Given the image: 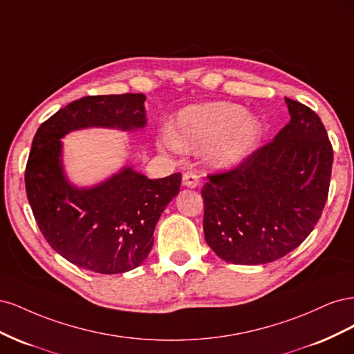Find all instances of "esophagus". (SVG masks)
I'll return each mask as SVG.
<instances>
[{
  "label": "esophagus",
  "mask_w": 354,
  "mask_h": 354,
  "mask_svg": "<svg viewBox=\"0 0 354 354\" xmlns=\"http://www.w3.org/2000/svg\"><path fill=\"white\" fill-rule=\"evenodd\" d=\"M183 185L186 187H190V189H195L199 186V177L196 173H194V171H187V173L183 174Z\"/></svg>",
  "instance_id": "obj_1"
}]
</instances>
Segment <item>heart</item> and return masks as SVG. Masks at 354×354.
<instances>
[{"label":"heart","mask_w":354,"mask_h":354,"mask_svg":"<svg viewBox=\"0 0 354 354\" xmlns=\"http://www.w3.org/2000/svg\"><path fill=\"white\" fill-rule=\"evenodd\" d=\"M261 137V124L245 108L227 102L192 104L177 115L173 131H164L162 145L177 149L207 148L217 168H233L248 158Z\"/></svg>","instance_id":"b5f03b06"}]
</instances>
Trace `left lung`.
Masks as SVG:
<instances>
[{"instance_id":"1","label":"left lung","mask_w":354,"mask_h":354,"mask_svg":"<svg viewBox=\"0 0 354 354\" xmlns=\"http://www.w3.org/2000/svg\"><path fill=\"white\" fill-rule=\"evenodd\" d=\"M291 120L236 168L209 174L203 233L233 264H266L295 250L322 216L334 152L325 125L306 104L285 99Z\"/></svg>"}]
</instances>
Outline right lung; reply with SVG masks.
<instances>
[{
	"instance_id": "add662e5",
	"label": "right lung",
	"mask_w": 354,
	"mask_h": 354,
	"mask_svg": "<svg viewBox=\"0 0 354 354\" xmlns=\"http://www.w3.org/2000/svg\"><path fill=\"white\" fill-rule=\"evenodd\" d=\"M145 100L131 93L87 95L50 116L32 140L25 171L29 205L51 248L81 269L116 274L140 266L181 174L151 180L124 167L97 186L75 187L63 173L60 138L88 127L143 128Z\"/></svg>"
}]
</instances>
